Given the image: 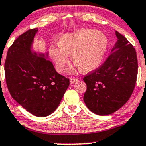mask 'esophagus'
<instances>
[{
	"mask_svg": "<svg viewBox=\"0 0 146 146\" xmlns=\"http://www.w3.org/2000/svg\"><path fill=\"white\" fill-rule=\"evenodd\" d=\"M79 79L78 78H70V84H74L76 82H78Z\"/></svg>",
	"mask_w": 146,
	"mask_h": 146,
	"instance_id": "obj_1",
	"label": "esophagus"
}]
</instances>
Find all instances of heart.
I'll use <instances>...</instances> for the list:
<instances>
[{"mask_svg": "<svg viewBox=\"0 0 146 146\" xmlns=\"http://www.w3.org/2000/svg\"><path fill=\"white\" fill-rule=\"evenodd\" d=\"M108 39L104 33L83 28L61 35L57 40V47L49 48V55L57 70L64 71L70 55L73 64L81 73H88L100 66L105 55Z\"/></svg>", "mask_w": 146, "mask_h": 146, "instance_id": "heart-1", "label": "heart"}]
</instances>
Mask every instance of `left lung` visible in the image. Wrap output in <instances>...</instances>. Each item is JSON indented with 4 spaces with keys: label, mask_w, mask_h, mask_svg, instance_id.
<instances>
[{
    "label": "left lung",
    "mask_w": 146,
    "mask_h": 146,
    "mask_svg": "<svg viewBox=\"0 0 146 146\" xmlns=\"http://www.w3.org/2000/svg\"><path fill=\"white\" fill-rule=\"evenodd\" d=\"M115 34L118 40L112 52L104 64L83 78L87 85L84 102L98 115L117 111L129 100L136 86L138 68L136 50L124 36L117 31Z\"/></svg>",
    "instance_id": "8db88e82"
}]
</instances>
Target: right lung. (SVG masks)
I'll return each instance as SVG.
<instances>
[{
    "mask_svg": "<svg viewBox=\"0 0 146 146\" xmlns=\"http://www.w3.org/2000/svg\"><path fill=\"white\" fill-rule=\"evenodd\" d=\"M37 28L27 30L8 48L5 76L12 98L33 115L44 117L59 105L70 80L56 71L44 54L31 51Z\"/></svg>",
    "mask_w": 146,
    "mask_h": 146,
    "instance_id": "add662e5",
    "label": "right lung"
}]
</instances>
